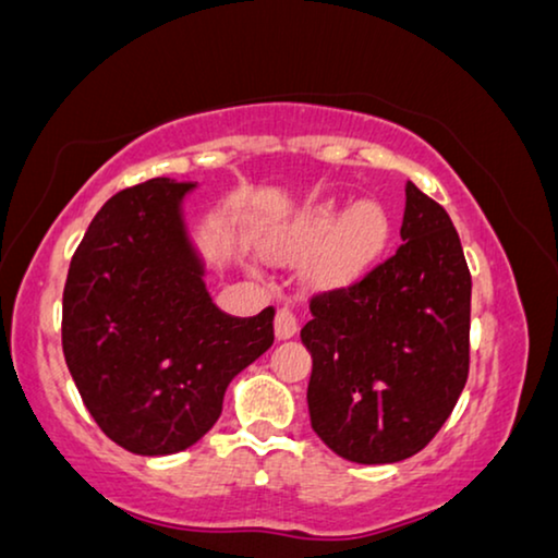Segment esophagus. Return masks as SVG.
Returning <instances> with one entry per match:
<instances>
[{"instance_id": "1", "label": "esophagus", "mask_w": 558, "mask_h": 558, "mask_svg": "<svg viewBox=\"0 0 558 558\" xmlns=\"http://www.w3.org/2000/svg\"><path fill=\"white\" fill-rule=\"evenodd\" d=\"M298 332V320L295 313L290 307H280L276 315V338L278 340H290Z\"/></svg>"}]
</instances>
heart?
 I'll use <instances>...</instances> for the list:
<instances>
[{"label":"heart","mask_w":558,"mask_h":558,"mask_svg":"<svg viewBox=\"0 0 558 558\" xmlns=\"http://www.w3.org/2000/svg\"><path fill=\"white\" fill-rule=\"evenodd\" d=\"M390 238V222L384 207L363 199L353 207H340L323 199L301 220L286 245L288 260L311 257L313 280L328 288H343L361 280L380 255Z\"/></svg>","instance_id":"1"}]
</instances>
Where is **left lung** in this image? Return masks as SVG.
<instances>
[{
	"instance_id": "1",
	"label": "left lung",
	"mask_w": 558,
	"mask_h": 558,
	"mask_svg": "<svg viewBox=\"0 0 558 558\" xmlns=\"http://www.w3.org/2000/svg\"><path fill=\"white\" fill-rule=\"evenodd\" d=\"M403 245L348 290L313 298L311 426L340 459L378 465L428 446L469 378L471 272L448 213L405 182Z\"/></svg>"
}]
</instances>
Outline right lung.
<instances>
[{
  "label": "right lung",
  "instance_id": "add662e5",
  "mask_svg": "<svg viewBox=\"0 0 558 558\" xmlns=\"http://www.w3.org/2000/svg\"><path fill=\"white\" fill-rule=\"evenodd\" d=\"M195 187L155 178L112 195L66 272V368L105 436L137 456L197 444L230 380L272 345V307L232 318L207 293L185 222Z\"/></svg>",
  "mask_w": 558,
  "mask_h": 558
}]
</instances>
